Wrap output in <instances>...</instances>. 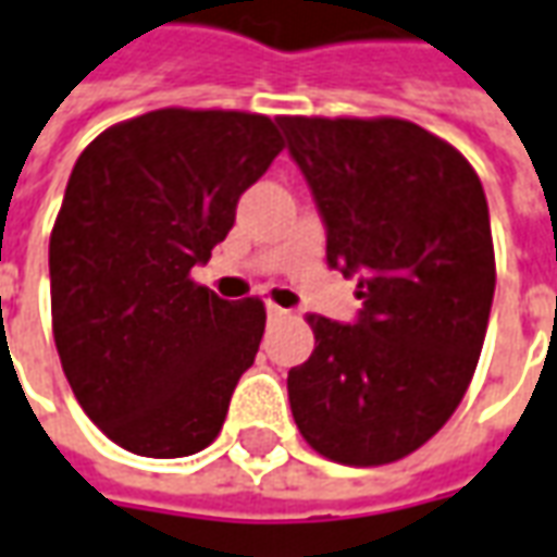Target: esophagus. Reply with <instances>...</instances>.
I'll list each match as a JSON object with an SVG mask.
<instances>
[{"mask_svg": "<svg viewBox=\"0 0 557 557\" xmlns=\"http://www.w3.org/2000/svg\"><path fill=\"white\" fill-rule=\"evenodd\" d=\"M264 310H268V320H286V317H289V310L280 308V305H274V301H268Z\"/></svg>", "mask_w": 557, "mask_h": 557, "instance_id": "34e87169", "label": "esophagus"}]
</instances>
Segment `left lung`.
I'll return each mask as SVG.
<instances>
[{
  "instance_id": "1",
  "label": "left lung",
  "mask_w": 557,
  "mask_h": 557,
  "mask_svg": "<svg viewBox=\"0 0 557 557\" xmlns=\"http://www.w3.org/2000/svg\"><path fill=\"white\" fill-rule=\"evenodd\" d=\"M326 225V259L359 277L357 323L310 313L317 347L289 369L313 451L381 467L418 451L460 406L494 301L485 188L460 151L403 119L280 115Z\"/></svg>"
}]
</instances>
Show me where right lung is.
<instances>
[{
  "label": "right lung",
  "instance_id": "obj_1",
  "mask_svg": "<svg viewBox=\"0 0 557 557\" xmlns=\"http://www.w3.org/2000/svg\"><path fill=\"white\" fill-rule=\"evenodd\" d=\"M283 151L268 115L154 109L78 154L57 213L51 320L78 406L143 457L207 448L264 335L259 298L191 280Z\"/></svg>",
  "mask_w": 557,
  "mask_h": 557
}]
</instances>
